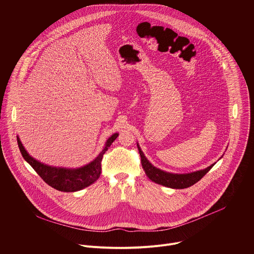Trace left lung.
Segmentation results:
<instances>
[{"label": "left lung", "mask_w": 254, "mask_h": 254, "mask_svg": "<svg viewBox=\"0 0 254 254\" xmlns=\"http://www.w3.org/2000/svg\"><path fill=\"white\" fill-rule=\"evenodd\" d=\"M136 146L139 152L141 166L144 170V173H146L147 176L149 177V179L159 185H163L165 187H169L172 189H185L193 186L198 182V181H200L215 165L214 163L211 166L207 167L206 169L199 170L192 173H186V174L169 173L152 165L149 162V160L146 158V156L143 155L139 144L137 143Z\"/></svg>", "instance_id": "left-lung-1"}]
</instances>
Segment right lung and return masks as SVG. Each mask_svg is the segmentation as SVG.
<instances>
[{"instance_id":"right-lung-1","label":"right lung","mask_w":254,"mask_h":254,"mask_svg":"<svg viewBox=\"0 0 254 254\" xmlns=\"http://www.w3.org/2000/svg\"><path fill=\"white\" fill-rule=\"evenodd\" d=\"M118 136L119 133L116 132L108 137L103 150L93 161L85 166L74 169L53 167L41 163L29 155L18 135L17 141L20 152L25 161L44 180L45 183L61 192H76L90 186L99 178L103 154L111 147V144Z\"/></svg>"}]
</instances>
